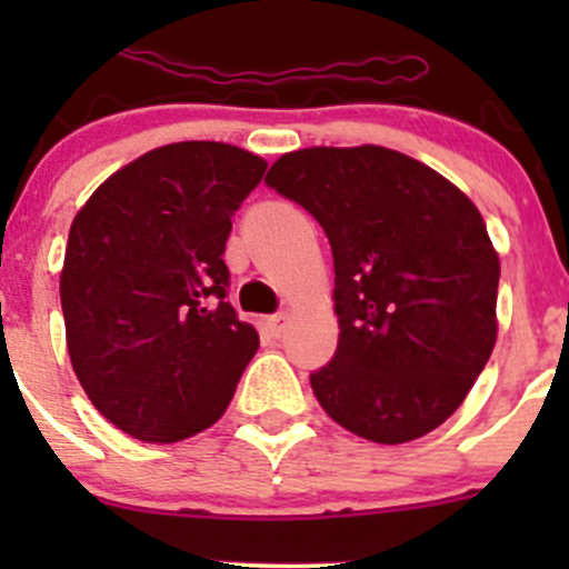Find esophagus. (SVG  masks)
Instances as JSON below:
<instances>
[{
    "instance_id": "esophagus-1",
    "label": "esophagus",
    "mask_w": 569,
    "mask_h": 569,
    "mask_svg": "<svg viewBox=\"0 0 569 569\" xmlns=\"http://www.w3.org/2000/svg\"><path fill=\"white\" fill-rule=\"evenodd\" d=\"M286 325H289V313H274V317H269V319H267V327H269V332H272L274 338H280V336H283Z\"/></svg>"
}]
</instances>
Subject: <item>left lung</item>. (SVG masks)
<instances>
[{
    "mask_svg": "<svg viewBox=\"0 0 569 569\" xmlns=\"http://www.w3.org/2000/svg\"><path fill=\"white\" fill-rule=\"evenodd\" d=\"M263 181L330 239L341 332L330 363L311 375L327 416L386 446L438 429L498 336L501 261L473 200L382 146L300 148Z\"/></svg>",
    "mask_w": 569,
    "mask_h": 569,
    "instance_id": "obj_1",
    "label": "left lung"
}]
</instances>
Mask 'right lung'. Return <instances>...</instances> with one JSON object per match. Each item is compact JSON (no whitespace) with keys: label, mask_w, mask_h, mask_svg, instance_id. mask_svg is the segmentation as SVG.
Wrapping results in <instances>:
<instances>
[{"label":"right lung","mask_w":569,"mask_h":569,"mask_svg":"<svg viewBox=\"0 0 569 569\" xmlns=\"http://www.w3.org/2000/svg\"><path fill=\"white\" fill-rule=\"evenodd\" d=\"M267 162L228 142L153 148L73 217L60 300L73 375L96 410L146 443L220 421L258 332L226 302L231 217Z\"/></svg>","instance_id":"1"}]
</instances>
